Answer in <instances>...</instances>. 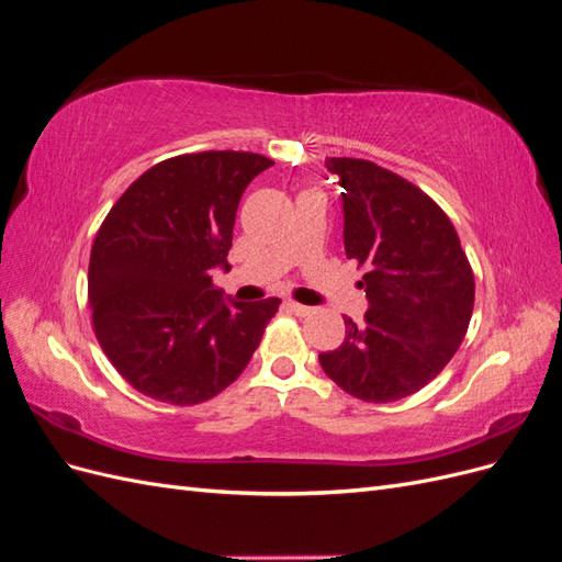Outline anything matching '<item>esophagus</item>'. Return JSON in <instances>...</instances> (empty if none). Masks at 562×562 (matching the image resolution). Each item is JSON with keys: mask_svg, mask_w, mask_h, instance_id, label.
<instances>
[{"mask_svg": "<svg viewBox=\"0 0 562 562\" xmlns=\"http://www.w3.org/2000/svg\"><path fill=\"white\" fill-rule=\"evenodd\" d=\"M285 310L293 312L295 316H310V314H312V307H307V304H297V302H293V300L285 302Z\"/></svg>", "mask_w": 562, "mask_h": 562, "instance_id": "1", "label": "esophagus"}]
</instances>
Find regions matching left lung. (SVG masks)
Returning a JSON list of instances; mask_svg holds the SVG:
<instances>
[{
	"instance_id": "8db88e82",
	"label": "left lung",
	"mask_w": 562,
	"mask_h": 562,
	"mask_svg": "<svg viewBox=\"0 0 562 562\" xmlns=\"http://www.w3.org/2000/svg\"><path fill=\"white\" fill-rule=\"evenodd\" d=\"M339 178L345 250L366 269L361 326L318 353L347 394L389 403L415 394L448 366L473 312V271L450 217L413 182L366 161H326Z\"/></svg>"
}]
</instances>
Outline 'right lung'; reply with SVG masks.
Instances as JSON below:
<instances>
[{
  "label": "right lung",
  "instance_id": "right-lung-1",
  "mask_svg": "<svg viewBox=\"0 0 562 562\" xmlns=\"http://www.w3.org/2000/svg\"><path fill=\"white\" fill-rule=\"evenodd\" d=\"M274 164L252 151H199L151 166L108 213L91 248L93 330L133 389L194 405L229 386L281 300L236 302L213 285L229 271L236 209Z\"/></svg>",
  "mask_w": 562,
  "mask_h": 562
}]
</instances>
